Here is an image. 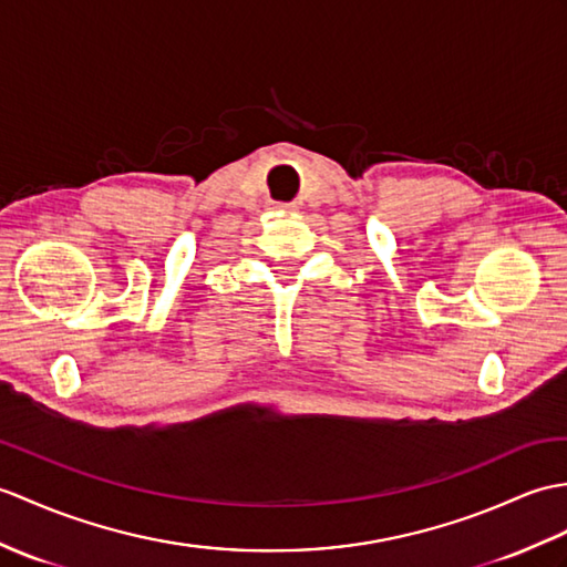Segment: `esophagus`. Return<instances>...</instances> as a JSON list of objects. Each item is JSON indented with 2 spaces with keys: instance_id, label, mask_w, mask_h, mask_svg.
I'll use <instances>...</instances> for the list:
<instances>
[{
  "instance_id": "1",
  "label": "esophagus",
  "mask_w": 567,
  "mask_h": 567,
  "mask_svg": "<svg viewBox=\"0 0 567 567\" xmlns=\"http://www.w3.org/2000/svg\"><path fill=\"white\" fill-rule=\"evenodd\" d=\"M272 209H280V213H292L295 205L292 203H272Z\"/></svg>"
}]
</instances>
